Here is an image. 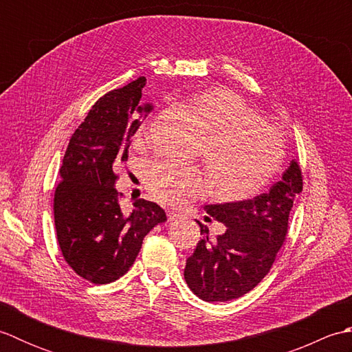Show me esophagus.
Returning a JSON list of instances; mask_svg holds the SVG:
<instances>
[{
    "mask_svg": "<svg viewBox=\"0 0 352 352\" xmlns=\"http://www.w3.org/2000/svg\"><path fill=\"white\" fill-rule=\"evenodd\" d=\"M180 219V214H177L174 212H168V221L169 222H174V221H178Z\"/></svg>",
    "mask_w": 352,
    "mask_h": 352,
    "instance_id": "esophagus-1",
    "label": "esophagus"
}]
</instances>
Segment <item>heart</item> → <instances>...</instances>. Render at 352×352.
<instances>
[{"mask_svg": "<svg viewBox=\"0 0 352 352\" xmlns=\"http://www.w3.org/2000/svg\"><path fill=\"white\" fill-rule=\"evenodd\" d=\"M189 107L204 131L203 157L213 195L226 203L256 197L280 170L284 145L281 133L263 124L260 111L230 89H212L192 96ZM146 129V119L139 134ZM153 197L168 206H182L207 189L197 166L159 160L146 168Z\"/></svg>", "mask_w": 352, "mask_h": 352, "instance_id": "1", "label": "heart"}]
</instances>
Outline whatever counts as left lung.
Here are the masks:
<instances>
[{
    "instance_id": "1",
    "label": "left lung",
    "mask_w": 352,
    "mask_h": 352,
    "mask_svg": "<svg viewBox=\"0 0 352 352\" xmlns=\"http://www.w3.org/2000/svg\"><path fill=\"white\" fill-rule=\"evenodd\" d=\"M301 192V168L292 160L281 180L266 193L239 203L206 206L204 210L227 230L212 241L208 230L198 222L203 239L184 267L193 294L207 302H223L256 287L286 241L289 214Z\"/></svg>"
}]
</instances>
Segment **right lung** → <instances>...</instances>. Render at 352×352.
Segmentation results:
<instances>
[{
	"mask_svg": "<svg viewBox=\"0 0 352 352\" xmlns=\"http://www.w3.org/2000/svg\"><path fill=\"white\" fill-rule=\"evenodd\" d=\"M145 77L110 91L89 110L72 134L54 193V223L63 258L81 278L107 284L122 276L136 260L144 237L166 221L160 206L138 199L125 214L122 193L115 189L116 169L129 159L130 139L142 116Z\"/></svg>",
	"mask_w": 352,
	"mask_h": 352,
	"instance_id": "right-lung-1",
	"label": "right lung"
}]
</instances>
